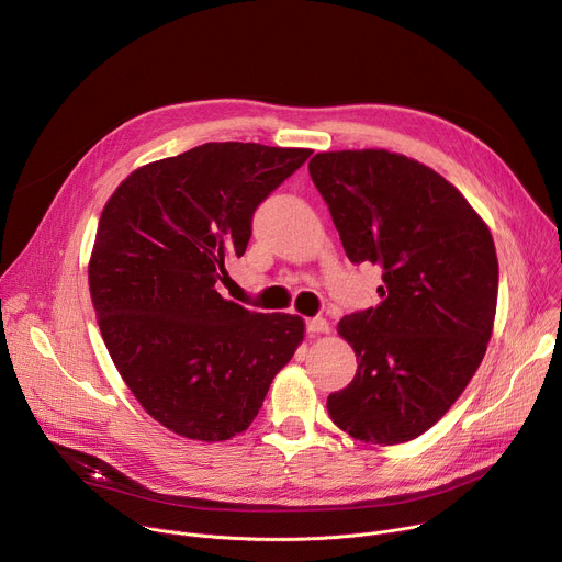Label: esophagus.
Wrapping results in <instances>:
<instances>
[{"mask_svg": "<svg viewBox=\"0 0 562 562\" xmlns=\"http://www.w3.org/2000/svg\"><path fill=\"white\" fill-rule=\"evenodd\" d=\"M307 331H310L312 336H316V334H327V331H329V323H327L325 318H310V321H307Z\"/></svg>", "mask_w": 562, "mask_h": 562, "instance_id": "1", "label": "esophagus"}]
</instances>
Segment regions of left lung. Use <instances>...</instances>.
I'll list each match as a JSON object with an SVG mask.
<instances>
[{
	"instance_id": "8db88e82",
	"label": "left lung",
	"mask_w": 562,
	"mask_h": 562,
	"mask_svg": "<svg viewBox=\"0 0 562 562\" xmlns=\"http://www.w3.org/2000/svg\"><path fill=\"white\" fill-rule=\"evenodd\" d=\"M346 255L380 265L375 310L339 321L357 355L331 423L370 445L414 440L470 384L493 336L499 265L491 228L452 182L386 148L310 160Z\"/></svg>"
}]
</instances>
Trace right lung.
<instances>
[{
  "label": "right lung",
  "mask_w": 562,
  "mask_h": 562,
  "mask_svg": "<svg viewBox=\"0 0 562 562\" xmlns=\"http://www.w3.org/2000/svg\"><path fill=\"white\" fill-rule=\"evenodd\" d=\"M310 156L210 142L137 167L103 205L88 265L103 344L146 414L182 438L246 431L305 339L301 316L244 310L216 282L255 207Z\"/></svg>",
  "instance_id": "add662e5"
}]
</instances>
